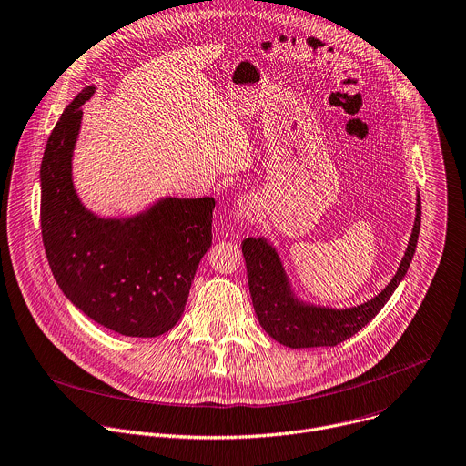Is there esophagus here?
I'll return each mask as SVG.
<instances>
[{"instance_id":"obj_1","label":"esophagus","mask_w":466,"mask_h":466,"mask_svg":"<svg viewBox=\"0 0 466 466\" xmlns=\"http://www.w3.org/2000/svg\"><path fill=\"white\" fill-rule=\"evenodd\" d=\"M234 212H236V216L241 218V219H252V218L256 216V212H258V205H256L254 198L243 196V198L236 203Z\"/></svg>"}]
</instances>
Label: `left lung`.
I'll list each match as a JSON object with an SVG mask.
<instances>
[{
	"mask_svg": "<svg viewBox=\"0 0 466 466\" xmlns=\"http://www.w3.org/2000/svg\"><path fill=\"white\" fill-rule=\"evenodd\" d=\"M419 230L420 198H417V218L408 248L390 285L373 299L351 309H342V311L298 303L290 296L283 267L274 248L263 239L247 238L241 243V250L247 263L250 298L261 328L276 342L292 350L337 346L348 340L379 315L404 278L415 254Z\"/></svg>",
	"mask_w": 466,
	"mask_h": 466,
	"instance_id": "obj_1",
	"label": "left lung"
}]
</instances>
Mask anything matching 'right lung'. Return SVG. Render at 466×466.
Returning <instances> with one entry per match:
<instances>
[{"instance_id":"obj_1","label":"right lung","mask_w":466,"mask_h":466,"mask_svg":"<svg viewBox=\"0 0 466 466\" xmlns=\"http://www.w3.org/2000/svg\"><path fill=\"white\" fill-rule=\"evenodd\" d=\"M86 87L49 135L42 181V239L64 294L96 324L126 337H159L181 319L198 265L212 245L214 198H168L133 219H100L78 201L71 155Z\"/></svg>"}]
</instances>
